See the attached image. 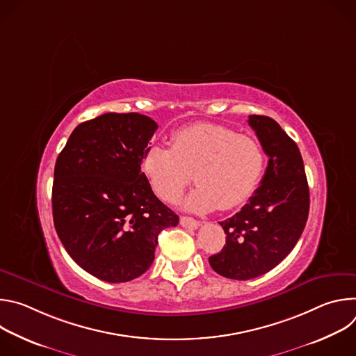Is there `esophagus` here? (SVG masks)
<instances>
[{
  "label": "esophagus",
  "mask_w": 356,
  "mask_h": 356,
  "mask_svg": "<svg viewBox=\"0 0 356 356\" xmlns=\"http://www.w3.org/2000/svg\"><path fill=\"white\" fill-rule=\"evenodd\" d=\"M180 224L187 229H197L200 227V222L191 217H180Z\"/></svg>",
  "instance_id": "obj_1"
}]
</instances>
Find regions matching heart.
<instances>
[{
    "label": "heart",
    "mask_w": 356,
    "mask_h": 356,
    "mask_svg": "<svg viewBox=\"0 0 356 356\" xmlns=\"http://www.w3.org/2000/svg\"><path fill=\"white\" fill-rule=\"evenodd\" d=\"M152 190L173 201L193 180L198 183L183 201L190 211L235 209L255 191L265 168V150L249 135L217 124L179 129L172 146L152 145L140 163Z\"/></svg>",
    "instance_id": "heart-1"
}]
</instances>
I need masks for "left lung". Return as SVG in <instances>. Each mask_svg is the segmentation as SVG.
I'll return each instance as SVG.
<instances>
[{"label":"left lung","instance_id":"8db88e82","mask_svg":"<svg viewBox=\"0 0 356 356\" xmlns=\"http://www.w3.org/2000/svg\"><path fill=\"white\" fill-rule=\"evenodd\" d=\"M250 128L268 155L261 186L239 213L221 221L225 245L209 258L221 276L249 280L277 266L306 227L310 191L296 142L265 115H249Z\"/></svg>","mask_w":356,"mask_h":356}]
</instances>
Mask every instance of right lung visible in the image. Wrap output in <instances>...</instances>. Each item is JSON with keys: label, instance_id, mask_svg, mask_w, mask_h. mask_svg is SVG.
Returning <instances> with one entry per match:
<instances>
[{"label": "right lung", "instance_id": "add662e5", "mask_svg": "<svg viewBox=\"0 0 356 356\" xmlns=\"http://www.w3.org/2000/svg\"><path fill=\"white\" fill-rule=\"evenodd\" d=\"M156 129L146 115L108 113L77 125L58 156L55 228L72 259L97 279L122 283L143 275L161 231L179 224L140 172Z\"/></svg>", "mask_w": 356, "mask_h": 356}]
</instances>
